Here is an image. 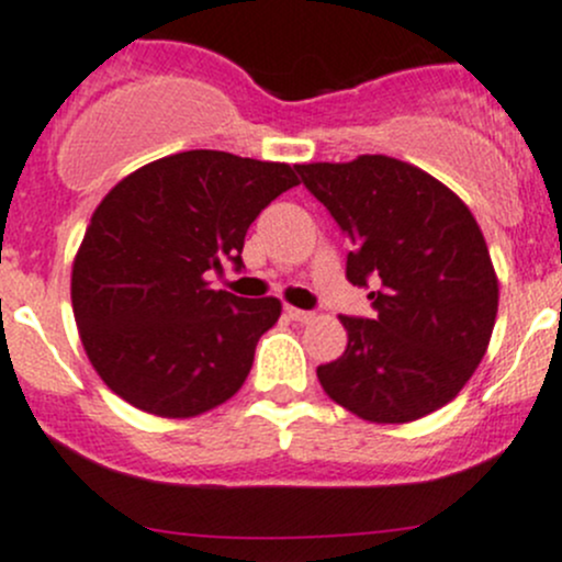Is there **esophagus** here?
<instances>
[{"mask_svg":"<svg viewBox=\"0 0 562 562\" xmlns=\"http://www.w3.org/2000/svg\"><path fill=\"white\" fill-rule=\"evenodd\" d=\"M285 315L291 317V321H299V323H310L313 321V313H307V310H296V307H285Z\"/></svg>","mask_w":562,"mask_h":562,"instance_id":"obj_1","label":"esophagus"}]
</instances>
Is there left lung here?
Wrapping results in <instances>:
<instances>
[{"mask_svg":"<svg viewBox=\"0 0 562 562\" xmlns=\"http://www.w3.org/2000/svg\"><path fill=\"white\" fill-rule=\"evenodd\" d=\"M350 239L345 277L370 288L375 315H339L348 348L317 367L337 405L405 424L462 391L484 359L497 277L470 209L435 176L386 155L296 166Z\"/></svg>","mask_w":562,"mask_h":562,"instance_id":"8db88e82","label":"left lung"}]
</instances>
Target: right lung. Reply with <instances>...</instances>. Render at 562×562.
I'll use <instances>...</instances> for the list:
<instances>
[{
	"mask_svg": "<svg viewBox=\"0 0 562 562\" xmlns=\"http://www.w3.org/2000/svg\"><path fill=\"white\" fill-rule=\"evenodd\" d=\"M285 162L192 149L130 173L103 198L72 263V313L105 386L138 411L190 418L241 389L277 299L212 291L241 269L247 228L296 187Z\"/></svg>",
	"mask_w": 562,
	"mask_h": 562,
	"instance_id": "1",
	"label": "right lung"
}]
</instances>
